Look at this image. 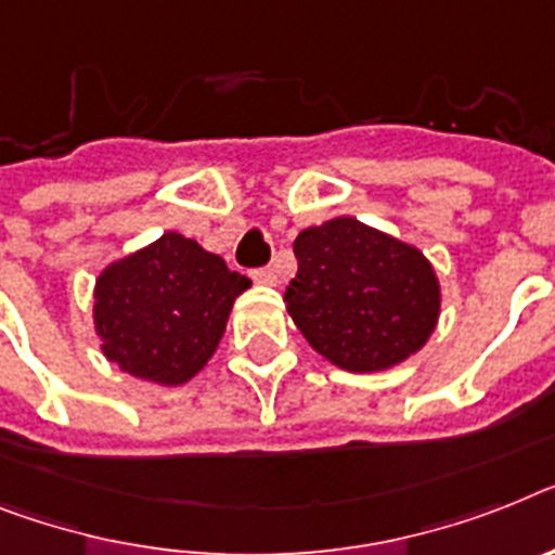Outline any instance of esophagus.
I'll return each instance as SVG.
<instances>
[{"label": "esophagus", "mask_w": 555, "mask_h": 555, "mask_svg": "<svg viewBox=\"0 0 555 555\" xmlns=\"http://www.w3.org/2000/svg\"><path fill=\"white\" fill-rule=\"evenodd\" d=\"M250 276H254V282H259V285H268V287H273L279 282V276H276V270L270 268H259V270H254V273H250Z\"/></svg>", "instance_id": "34e87169"}]
</instances>
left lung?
<instances>
[{
  "label": "left lung",
  "mask_w": 555,
  "mask_h": 555,
  "mask_svg": "<svg viewBox=\"0 0 555 555\" xmlns=\"http://www.w3.org/2000/svg\"><path fill=\"white\" fill-rule=\"evenodd\" d=\"M299 273L285 307L307 344L338 370L370 375L417 356L440 321V279L417 245L356 217L293 240Z\"/></svg>",
  "instance_id": "left-lung-1"
}]
</instances>
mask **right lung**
<instances>
[{
  "mask_svg": "<svg viewBox=\"0 0 555 555\" xmlns=\"http://www.w3.org/2000/svg\"><path fill=\"white\" fill-rule=\"evenodd\" d=\"M250 279L189 236L166 231L106 264L92 287V324L109 364L138 380L183 386L220 347Z\"/></svg>",
  "mask_w": 555,
  "mask_h": 555,
  "instance_id": "right-lung-1",
  "label": "right lung"
}]
</instances>
